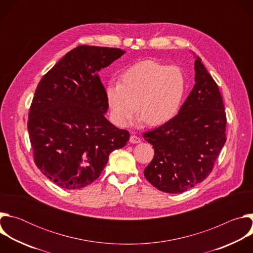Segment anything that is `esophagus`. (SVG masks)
<instances>
[{
	"label": "esophagus",
	"instance_id": "34e87169",
	"mask_svg": "<svg viewBox=\"0 0 253 253\" xmlns=\"http://www.w3.org/2000/svg\"><path fill=\"white\" fill-rule=\"evenodd\" d=\"M129 141H130V143H132V144H137V143H140V142H141V139H140V137H138V136H136V135H131Z\"/></svg>",
	"mask_w": 253,
	"mask_h": 253
}]
</instances>
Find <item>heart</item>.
<instances>
[{
  "label": "heart",
  "instance_id": "heart-1",
  "mask_svg": "<svg viewBox=\"0 0 253 253\" xmlns=\"http://www.w3.org/2000/svg\"><path fill=\"white\" fill-rule=\"evenodd\" d=\"M185 91L186 78L181 68L145 60L125 70L120 84L108 85L106 99L118 126L130 124L138 110L143 121L158 126L178 114Z\"/></svg>",
  "mask_w": 253,
  "mask_h": 253
}]
</instances>
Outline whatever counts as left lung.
<instances>
[{"mask_svg": "<svg viewBox=\"0 0 253 253\" xmlns=\"http://www.w3.org/2000/svg\"><path fill=\"white\" fill-rule=\"evenodd\" d=\"M195 84L178 114L143 134L154 148L144 176L166 193H181L210 174L226 141V114L217 84L197 56Z\"/></svg>", "mask_w": 253, "mask_h": 253, "instance_id": "1", "label": "left lung"}]
</instances>
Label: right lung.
Wrapping results in <instances>:
<instances>
[{
	"label": "right lung",
	"mask_w": 253,
	"mask_h": 253,
	"mask_svg": "<svg viewBox=\"0 0 253 253\" xmlns=\"http://www.w3.org/2000/svg\"><path fill=\"white\" fill-rule=\"evenodd\" d=\"M125 54L81 45L43 76L30 107L28 131L34 161L58 186L80 189L100 176L109 154L130 134L105 118L106 90L99 71Z\"/></svg>",
	"instance_id": "1"
}]
</instances>
